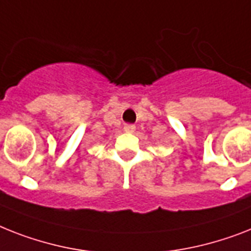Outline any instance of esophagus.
<instances>
[{
    "mask_svg": "<svg viewBox=\"0 0 251 251\" xmlns=\"http://www.w3.org/2000/svg\"><path fill=\"white\" fill-rule=\"evenodd\" d=\"M124 130H125V132H127V134H131V132L135 131V126L127 124V125L124 126Z\"/></svg>",
    "mask_w": 251,
    "mask_h": 251,
    "instance_id": "34e87169",
    "label": "esophagus"
}]
</instances>
